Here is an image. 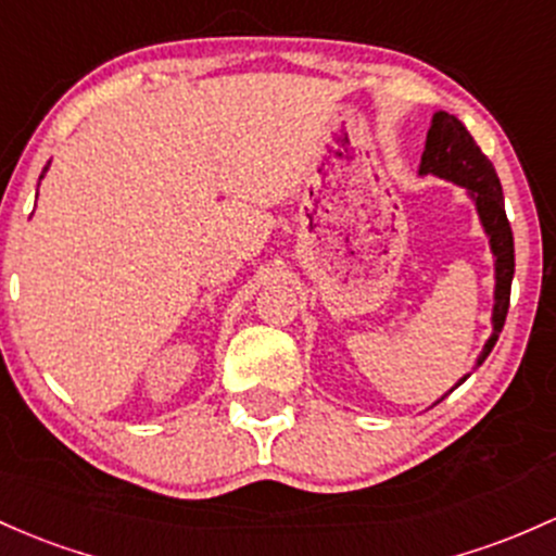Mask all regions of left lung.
Here are the masks:
<instances>
[{"label": "left lung", "mask_w": 556, "mask_h": 556, "mask_svg": "<svg viewBox=\"0 0 556 556\" xmlns=\"http://www.w3.org/2000/svg\"><path fill=\"white\" fill-rule=\"evenodd\" d=\"M419 175L443 177V180L467 188L471 199H475L482 228L491 238V252L495 256V304L493 333L485 342V348H482L480 357H477V366H482V361L491 355L493 344L498 342L501 328H504L506 313H509L511 278H515V238H511L509 219H506L504 212V190H501L493 164L480 151L475 137L467 132V127L456 116L445 111H438L432 116V127H429L427 146H424L421 153ZM467 376L458 384H464Z\"/></svg>", "instance_id": "obj_1"}]
</instances>
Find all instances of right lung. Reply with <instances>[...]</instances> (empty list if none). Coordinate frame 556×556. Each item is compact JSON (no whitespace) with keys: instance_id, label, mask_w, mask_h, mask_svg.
Instances as JSON below:
<instances>
[{"instance_id":"right-lung-1","label":"right lung","mask_w":556,"mask_h":556,"mask_svg":"<svg viewBox=\"0 0 556 556\" xmlns=\"http://www.w3.org/2000/svg\"><path fill=\"white\" fill-rule=\"evenodd\" d=\"M45 172H47V166H45ZM39 180H41V177H39Z\"/></svg>"}]
</instances>
